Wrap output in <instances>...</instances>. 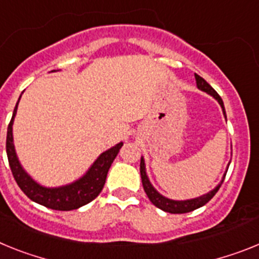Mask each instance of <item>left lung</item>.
<instances>
[{"mask_svg": "<svg viewBox=\"0 0 259 259\" xmlns=\"http://www.w3.org/2000/svg\"><path fill=\"white\" fill-rule=\"evenodd\" d=\"M194 76H195V82H197L198 89L201 90V91L206 92V94H208V95L212 96L215 100H218V103H219L220 107H222V109H223V114L227 120V114H226V109H224L223 100H222V98L218 95V92L215 91V90H213L212 87H211L210 84H208V83L203 79V78H202V76H199L198 74H194ZM229 163H231V161H229ZM229 163H228V167H229ZM227 170H228V168H227L226 172H224L222 181H220V183L218 184V185L215 186L212 190H211V192L206 193V194L201 195V197L192 198V199H185V201H175V199H169V198L164 197L163 194H160V193L157 192L156 189L152 186V184L150 183V180H148L147 172H146L145 159H143V156L141 157V179H142L143 189H145V192H146V194H147L148 199H150V201L152 202V204H155L157 208H160V210L165 211V212H169V213L190 212V211L197 210V208L204 206V204L207 203V202L210 201L213 195L217 194V192L219 190V188L222 186V184H223L224 177H226V175H227Z\"/></svg>", "mask_w": 259, "mask_h": 259, "instance_id": "left-lung-1", "label": "left lung"}]
</instances>
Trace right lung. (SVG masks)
I'll use <instances>...</instances> for the list:
<instances>
[{
	"label": "right lung",
	"instance_id": "obj_1",
	"mask_svg": "<svg viewBox=\"0 0 259 259\" xmlns=\"http://www.w3.org/2000/svg\"><path fill=\"white\" fill-rule=\"evenodd\" d=\"M21 96L18 99V103L13 112V117H11V121L8 126V137H6V154H8L9 164H10L11 172H13V176H14L18 186L31 201L52 208V210H76V208L94 201L103 190L108 170L111 168L114 157L117 156L123 143H117L116 146L108 148L107 151L99 155L98 159L92 163L87 172L73 183L67 184V185L56 186V188H47V186L40 185L22 167L17 152H15L13 123H14Z\"/></svg>",
	"mask_w": 259,
	"mask_h": 259
}]
</instances>
